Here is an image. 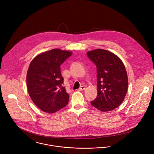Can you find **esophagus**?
<instances>
[{
  "label": "esophagus",
  "mask_w": 154,
  "mask_h": 154,
  "mask_svg": "<svg viewBox=\"0 0 154 154\" xmlns=\"http://www.w3.org/2000/svg\"><path fill=\"white\" fill-rule=\"evenodd\" d=\"M84 90H85V88H84V86H81V87L78 89L79 91H84Z\"/></svg>",
  "instance_id": "obj_1"
}]
</instances>
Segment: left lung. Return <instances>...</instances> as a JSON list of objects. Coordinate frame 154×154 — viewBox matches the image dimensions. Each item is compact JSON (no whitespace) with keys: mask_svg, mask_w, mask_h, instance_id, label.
<instances>
[{"mask_svg":"<svg viewBox=\"0 0 154 154\" xmlns=\"http://www.w3.org/2000/svg\"><path fill=\"white\" fill-rule=\"evenodd\" d=\"M87 55L97 66V98L91 105L102 112L114 110L123 102L128 81L125 65L115 54L103 49L88 51Z\"/></svg>","mask_w":154,"mask_h":154,"instance_id":"left-lung-1","label":"left lung"}]
</instances>
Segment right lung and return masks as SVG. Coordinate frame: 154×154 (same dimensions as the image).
Listing matches in <instances>:
<instances>
[{
    "label": "right lung",
    "mask_w": 154,
    "mask_h": 154,
    "mask_svg": "<svg viewBox=\"0 0 154 154\" xmlns=\"http://www.w3.org/2000/svg\"><path fill=\"white\" fill-rule=\"evenodd\" d=\"M72 54V51L56 48L38 54L29 65L28 92L34 104L45 112L54 113L68 103L69 95L62 86L60 65Z\"/></svg>",
    "instance_id": "obj_1"
}]
</instances>
